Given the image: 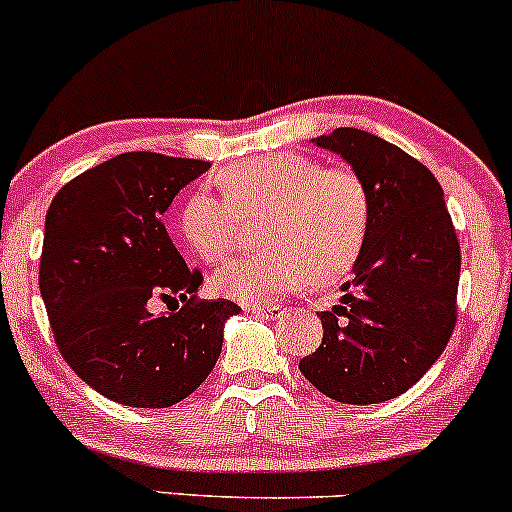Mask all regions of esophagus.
<instances>
[{"instance_id": "obj_1", "label": "esophagus", "mask_w": 512, "mask_h": 512, "mask_svg": "<svg viewBox=\"0 0 512 512\" xmlns=\"http://www.w3.org/2000/svg\"><path fill=\"white\" fill-rule=\"evenodd\" d=\"M245 313L267 317V320H269V317H279L281 308L276 303H272V305H248V308H245Z\"/></svg>"}]
</instances>
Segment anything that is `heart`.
<instances>
[{
  "label": "heart",
  "mask_w": 512,
  "mask_h": 512,
  "mask_svg": "<svg viewBox=\"0 0 512 512\" xmlns=\"http://www.w3.org/2000/svg\"><path fill=\"white\" fill-rule=\"evenodd\" d=\"M223 197L197 190L180 209V233L199 260H226L238 248L243 219L260 214L257 238L267 248L233 260L214 289L260 305L308 276L322 286L342 279L366 243L370 199L351 168H317L296 154L233 163L219 173Z\"/></svg>",
  "instance_id": "1"
}]
</instances>
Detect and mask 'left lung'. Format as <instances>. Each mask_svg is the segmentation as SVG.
<instances>
[{"mask_svg":"<svg viewBox=\"0 0 512 512\" xmlns=\"http://www.w3.org/2000/svg\"><path fill=\"white\" fill-rule=\"evenodd\" d=\"M349 163L370 199L366 243L322 344L301 373L342 404H378L419 383L455 327L460 243L443 187L424 163L356 127L310 139Z\"/></svg>","mask_w":512,"mask_h":512,"instance_id":"obj_1","label":"left lung"}]
</instances>
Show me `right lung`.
Segmentation results:
<instances>
[{
	"mask_svg": "<svg viewBox=\"0 0 512 512\" xmlns=\"http://www.w3.org/2000/svg\"><path fill=\"white\" fill-rule=\"evenodd\" d=\"M211 163L129 151L76 175L45 214L40 296L64 361L117 404L166 409L190 397L219 361L240 308L195 301L163 214ZM183 303L154 316L153 303Z\"/></svg>",
	"mask_w": 512,
	"mask_h": 512,
	"instance_id": "obj_1",
	"label": "right lung"
}]
</instances>
